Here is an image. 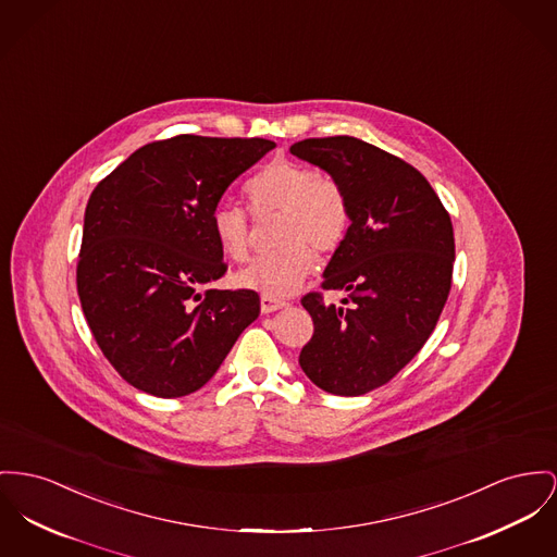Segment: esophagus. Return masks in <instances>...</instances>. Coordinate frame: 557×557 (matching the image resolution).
<instances>
[{
    "instance_id": "esophagus-1",
    "label": "esophagus",
    "mask_w": 557,
    "mask_h": 557,
    "mask_svg": "<svg viewBox=\"0 0 557 557\" xmlns=\"http://www.w3.org/2000/svg\"><path fill=\"white\" fill-rule=\"evenodd\" d=\"M260 306L263 314H270V312H276V310L285 308L287 301H283V299H272V297H261Z\"/></svg>"
}]
</instances>
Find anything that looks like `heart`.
Wrapping results in <instances>:
<instances>
[{
  "label": "heart",
  "instance_id": "b5f03b06",
  "mask_svg": "<svg viewBox=\"0 0 557 557\" xmlns=\"http://www.w3.org/2000/svg\"><path fill=\"white\" fill-rule=\"evenodd\" d=\"M247 196L256 213L281 211L283 249L261 256L234 276L243 289L261 297H289L314 270V251H335L350 225V207L342 186L332 175L312 166L274 160L247 184ZM211 227L225 258L245 261L251 249V223L245 209L223 202L213 215Z\"/></svg>",
  "mask_w": 557,
  "mask_h": 557
}]
</instances>
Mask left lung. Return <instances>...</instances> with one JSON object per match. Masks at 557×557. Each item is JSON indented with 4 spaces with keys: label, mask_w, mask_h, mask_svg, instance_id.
I'll list each match as a JSON object with an SVG mask.
<instances>
[{
    "label": "left lung",
    "mask_w": 557,
    "mask_h": 557,
    "mask_svg": "<svg viewBox=\"0 0 557 557\" xmlns=\"http://www.w3.org/2000/svg\"><path fill=\"white\" fill-rule=\"evenodd\" d=\"M292 153L342 186L350 225L323 272L342 306L301 297L314 334L304 373L342 397L366 395L408 366L433 334L451 287L454 230L431 184L401 158L355 137L304 139Z\"/></svg>",
    "instance_id": "1"
}]
</instances>
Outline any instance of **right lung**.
Here are the masks:
<instances>
[{
  "label": "right lung",
  "mask_w": 557,
  "mask_h": 557,
  "mask_svg": "<svg viewBox=\"0 0 557 557\" xmlns=\"http://www.w3.org/2000/svg\"><path fill=\"white\" fill-rule=\"evenodd\" d=\"M274 148L177 135L137 149L92 189L77 296L99 348L135 388L162 399L202 388L260 317L256 292L211 287L227 270L211 215Z\"/></svg>",
  "instance_id": "obj_1"
}]
</instances>
